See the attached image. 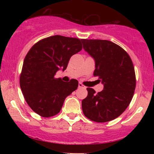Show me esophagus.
Returning <instances> with one entry per match:
<instances>
[{"instance_id":"34e87169","label":"esophagus","mask_w":154,"mask_h":154,"mask_svg":"<svg viewBox=\"0 0 154 154\" xmlns=\"http://www.w3.org/2000/svg\"><path fill=\"white\" fill-rule=\"evenodd\" d=\"M78 87L80 88H83V89H85V88H86L85 86L83 85L82 83H80V82H79V84H78Z\"/></svg>"}]
</instances>
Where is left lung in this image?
Masks as SVG:
<instances>
[{
	"mask_svg": "<svg viewBox=\"0 0 154 154\" xmlns=\"http://www.w3.org/2000/svg\"><path fill=\"white\" fill-rule=\"evenodd\" d=\"M83 48L95 60L94 76L103 90L95 93L88 88L82 101L83 114L96 122H106L121 115L131 102L135 89V69L130 56L119 45L104 40L82 39Z\"/></svg>",
	"mask_w": 154,
	"mask_h": 154,
	"instance_id": "left-lung-1",
	"label": "left lung"
}]
</instances>
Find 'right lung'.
Segmentation results:
<instances>
[{"mask_svg":"<svg viewBox=\"0 0 154 154\" xmlns=\"http://www.w3.org/2000/svg\"><path fill=\"white\" fill-rule=\"evenodd\" d=\"M78 38L54 35L44 38L31 48L24 60L20 88L29 106L43 117L59 113L63 101L78 87V81L69 82L55 78L64 71L70 58L82 50Z\"/></svg>","mask_w":154,"mask_h":154,"instance_id":"1","label":"right lung"}]
</instances>
